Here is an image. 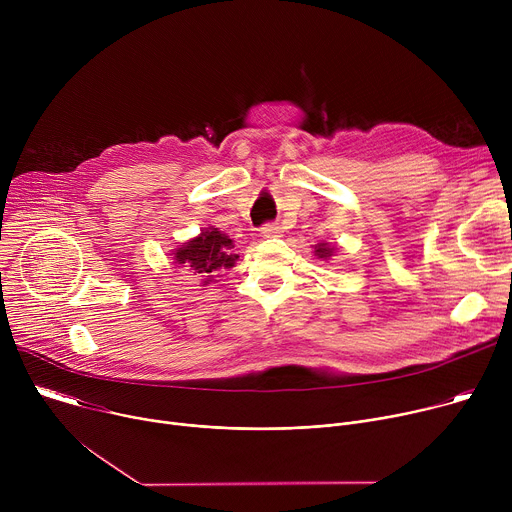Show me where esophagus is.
I'll list each match as a JSON object with an SVG mask.
<instances>
[{"label": "esophagus", "mask_w": 512, "mask_h": 512, "mask_svg": "<svg viewBox=\"0 0 512 512\" xmlns=\"http://www.w3.org/2000/svg\"><path fill=\"white\" fill-rule=\"evenodd\" d=\"M279 235H281V227H279V225H273V223H269V225L261 227V237H265V239H271V237H279Z\"/></svg>", "instance_id": "obj_1"}]
</instances>
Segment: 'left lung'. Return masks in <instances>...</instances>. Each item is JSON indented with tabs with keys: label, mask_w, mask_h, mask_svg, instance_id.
<instances>
[{
	"label": "left lung",
	"mask_w": 512,
	"mask_h": 512,
	"mask_svg": "<svg viewBox=\"0 0 512 512\" xmlns=\"http://www.w3.org/2000/svg\"><path fill=\"white\" fill-rule=\"evenodd\" d=\"M338 251V247L336 245H330V243H318V245H314V255L318 257V259H324V261H328L334 253Z\"/></svg>",
	"instance_id": "1"
}]
</instances>
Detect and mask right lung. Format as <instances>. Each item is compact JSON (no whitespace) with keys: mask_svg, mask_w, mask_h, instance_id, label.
<instances>
[{"mask_svg":"<svg viewBox=\"0 0 512 512\" xmlns=\"http://www.w3.org/2000/svg\"><path fill=\"white\" fill-rule=\"evenodd\" d=\"M233 239L218 231L214 227H206L200 231L198 237L182 243L178 249L172 251L174 263L178 267H188L194 275L202 277V285H210L216 281L218 273L223 269L235 267L239 255L233 253Z\"/></svg>","mask_w":512,"mask_h":512,"instance_id":"1","label":"right lung"}]
</instances>
